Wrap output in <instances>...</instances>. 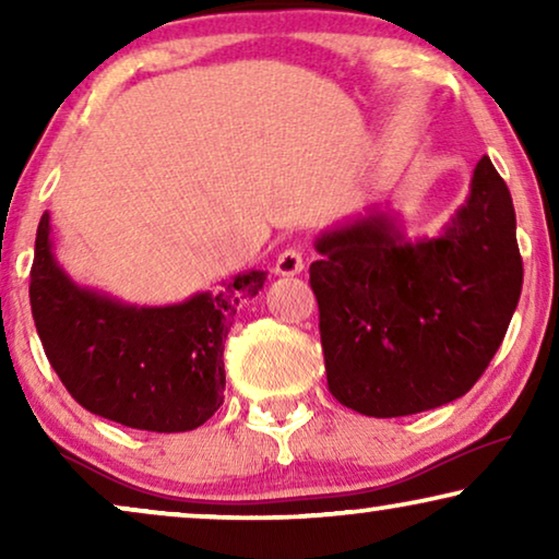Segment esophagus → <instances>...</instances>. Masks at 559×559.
<instances>
[{"mask_svg": "<svg viewBox=\"0 0 559 559\" xmlns=\"http://www.w3.org/2000/svg\"><path fill=\"white\" fill-rule=\"evenodd\" d=\"M302 266H305L302 251L289 247L277 257V262H274V272H277L280 277H295V274L302 272Z\"/></svg>", "mask_w": 559, "mask_h": 559, "instance_id": "esophagus-1", "label": "esophagus"}]
</instances>
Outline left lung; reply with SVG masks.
<instances>
[{
  "label": "left lung",
  "instance_id": "obj_1",
  "mask_svg": "<svg viewBox=\"0 0 559 559\" xmlns=\"http://www.w3.org/2000/svg\"><path fill=\"white\" fill-rule=\"evenodd\" d=\"M316 249L328 389L366 417L417 415L471 392L522 295L514 203L488 157L435 239L407 241L371 213L318 236Z\"/></svg>",
  "mask_w": 559,
  "mask_h": 559
}]
</instances>
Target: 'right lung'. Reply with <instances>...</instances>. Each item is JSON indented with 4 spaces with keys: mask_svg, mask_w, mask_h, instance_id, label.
I'll list each match as a JSON object with an SVG mask.
<instances>
[{
    "mask_svg": "<svg viewBox=\"0 0 559 559\" xmlns=\"http://www.w3.org/2000/svg\"><path fill=\"white\" fill-rule=\"evenodd\" d=\"M264 280L251 270L180 305H124L60 270L43 213L29 305L45 356L81 407L134 430L186 432L224 404V341Z\"/></svg>",
    "mask_w": 559,
    "mask_h": 559,
    "instance_id": "obj_1",
    "label": "right lung"
}]
</instances>
